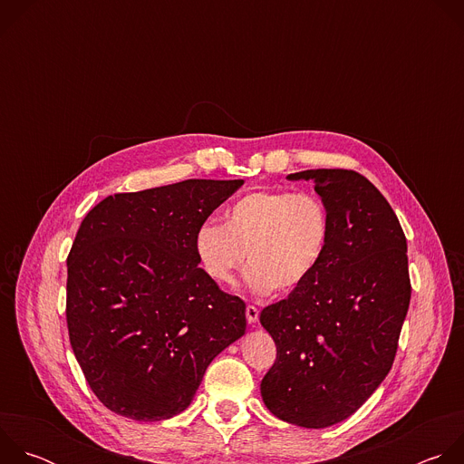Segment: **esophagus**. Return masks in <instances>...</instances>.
Instances as JSON below:
<instances>
[{"label":"esophagus","mask_w":464,"mask_h":464,"mask_svg":"<svg viewBox=\"0 0 464 464\" xmlns=\"http://www.w3.org/2000/svg\"><path fill=\"white\" fill-rule=\"evenodd\" d=\"M246 319H247L249 324L256 323V321H258V308L253 306V304H247V306H246Z\"/></svg>","instance_id":"esophagus-1"}]
</instances>
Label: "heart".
I'll use <instances>...</instances> for the list:
<instances>
[{
    "label": "heart",
    "mask_w": 464,
    "mask_h": 464,
    "mask_svg": "<svg viewBox=\"0 0 464 464\" xmlns=\"http://www.w3.org/2000/svg\"><path fill=\"white\" fill-rule=\"evenodd\" d=\"M333 240V215L310 190H255L226 211V224L206 220L194 233V249L206 274L233 285L246 264V283L264 295L295 292L319 272Z\"/></svg>",
    "instance_id": "1"
}]
</instances>
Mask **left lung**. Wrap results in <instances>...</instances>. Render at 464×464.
I'll return each instance as SVG.
<instances>
[{
    "instance_id": "obj_1",
    "label": "left lung",
    "mask_w": 464,
    "mask_h": 464,
    "mask_svg": "<svg viewBox=\"0 0 464 464\" xmlns=\"http://www.w3.org/2000/svg\"><path fill=\"white\" fill-rule=\"evenodd\" d=\"M333 240L315 277L260 312L277 358L260 382L281 420L326 428L351 417L383 382L410 308L408 242L382 192L362 174L315 169Z\"/></svg>"
}]
</instances>
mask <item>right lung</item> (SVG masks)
<instances>
[{
    "instance_id": "obj_1",
    "label": "right lung",
    "mask_w": 464,
    "mask_h": 464,
    "mask_svg": "<svg viewBox=\"0 0 464 464\" xmlns=\"http://www.w3.org/2000/svg\"><path fill=\"white\" fill-rule=\"evenodd\" d=\"M244 179H185L104 198L68 255L65 319L97 399L141 422L192 401L208 365L246 333V303L200 268L194 233Z\"/></svg>"
}]
</instances>
